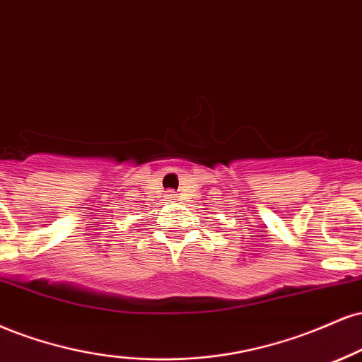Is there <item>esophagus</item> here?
I'll return each instance as SVG.
<instances>
[{
    "label": "esophagus",
    "instance_id": "1",
    "mask_svg": "<svg viewBox=\"0 0 362 362\" xmlns=\"http://www.w3.org/2000/svg\"><path fill=\"white\" fill-rule=\"evenodd\" d=\"M165 197H168V202H176L177 199L176 194H174V191H168V193H165Z\"/></svg>",
    "mask_w": 362,
    "mask_h": 362
}]
</instances>
